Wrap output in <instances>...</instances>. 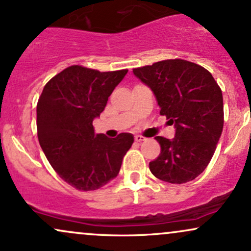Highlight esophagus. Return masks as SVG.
<instances>
[{
    "label": "esophagus",
    "mask_w": 251,
    "mask_h": 251,
    "mask_svg": "<svg viewBox=\"0 0 251 251\" xmlns=\"http://www.w3.org/2000/svg\"><path fill=\"white\" fill-rule=\"evenodd\" d=\"M134 140L137 141V143H143V141L146 140V139H145L144 137H141V135H135Z\"/></svg>",
    "instance_id": "34e87169"
}]
</instances>
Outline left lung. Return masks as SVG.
<instances>
[{
    "label": "left lung",
    "mask_w": 251,
    "mask_h": 251,
    "mask_svg": "<svg viewBox=\"0 0 251 251\" xmlns=\"http://www.w3.org/2000/svg\"><path fill=\"white\" fill-rule=\"evenodd\" d=\"M154 93L160 114L175 127V137H155L161 152L150 162L158 179L185 183L212 160L223 128V97L212 74L195 63L167 59L133 69Z\"/></svg>",
    "instance_id": "1"
}]
</instances>
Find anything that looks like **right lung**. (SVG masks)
<instances>
[{
  "mask_svg": "<svg viewBox=\"0 0 251 251\" xmlns=\"http://www.w3.org/2000/svg\"><path fill=\"white\" fill-rule=\"evenodd\" d=\"M128 70L100 72L72 65L51 78L37 102V135L57 174L79 191H95L119 173L134 138L96 134L93 120Z\"/></svg>",
  "mask_w": 251,
  "mask_h": 251,
  "instance_id": "obj_1",
  "label": "right lung"
}]
</instances>
